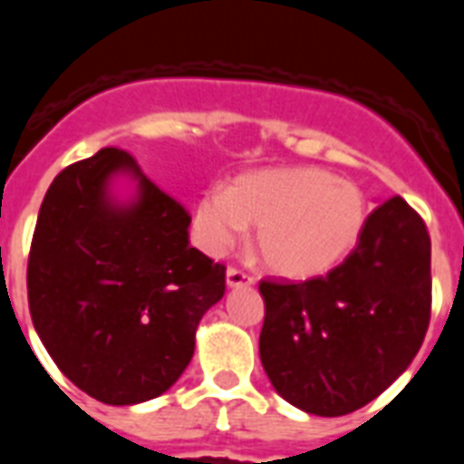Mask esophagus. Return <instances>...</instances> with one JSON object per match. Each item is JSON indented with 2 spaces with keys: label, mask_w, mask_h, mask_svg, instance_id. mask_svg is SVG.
Returning a JSON list of instances; mask_svg holds the SVG:
<instances>
[{
  "label": "esophagus",
  "mask_w": 464,
  "mask_h": 464,
  "mask_svg": "<svg viewBox=\"0 0 464 464\" xmlns=\"http://www.w3.org/2000/svg\"><path fill=\"white\" fill-rule=\"evenodd\" d=\"M225 281H227V288H246V285H253V278L248 274L239 272V269L229 267L227 274H225Z\"/></svg>",
  "instance_id": "obj_1"
}]
</instances>
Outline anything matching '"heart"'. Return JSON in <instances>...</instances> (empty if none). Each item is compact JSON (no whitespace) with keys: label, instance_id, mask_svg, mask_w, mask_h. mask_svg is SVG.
<instances>
[{"label":"heart","instance_id":"b5f03b06","mask_svg":"<svg viewBox=\"0 0 464 464\" xmlns=\"http://www.w3.org/2000/svg\"><path fill=\"white\" fill-rule=\"evenodd\" d=\"M364 216V197L351 181L315 167H276L237 176L227 192H204L192 225L208 256H225L246 225H256L257 256L269 272L311 278L346 257Z\"/></svg>","mask_w":464,"mask_h":464}]
</instances>
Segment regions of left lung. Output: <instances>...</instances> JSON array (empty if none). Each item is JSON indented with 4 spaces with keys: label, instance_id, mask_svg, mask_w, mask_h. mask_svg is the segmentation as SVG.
<instances>
[{
    "label": "left lung",
    "instance_id": "left-lung-1",
    "mask_svg": "<svg viewBox=\"0 0 464 464\" xmlns=\"http://www.w3.org/2000/svg\"><path fill=\"white\" fill-rule=\"evenodd\" d=\"M430 235L401 197L379 204L327 276L262 281L260 360L274 391L314 416H343L400 379L430 323Z\"/></svg>",
    "mask_w": 464,
    "mask_h": 464
}]
</instances>
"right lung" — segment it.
Listing matches in <instances>:
<instances>
[{"label": "right lung", "mask_w": 464, "mask_h": 464, "mask_svg": "<svg viewBox=\"0 0 464 464\" xmlns=\"http://www.w3.org/2000/svg\"><path fill=\"white\" fill-rule=\"evenodd\" d=\"M190 216L125 150L55 176L27 265L36 334L94 400L132 407L167 392L195 353L202 315L225 295V267L188 241Z\"/></svg>", "instance_id": "add662e5"}]
</instances>
